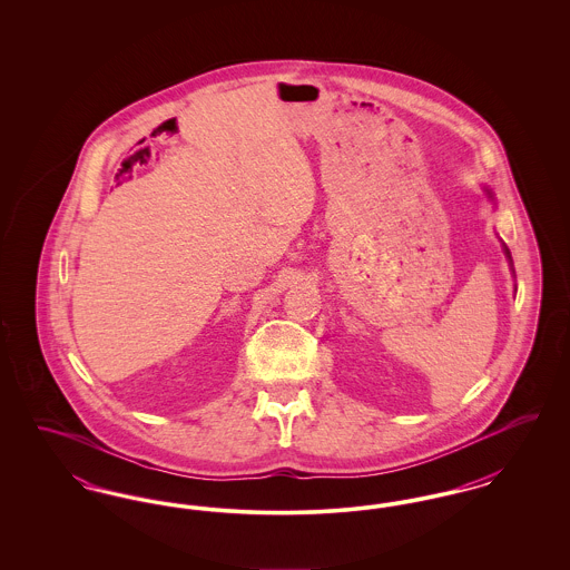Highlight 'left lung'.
I'll use <instances>...</instances> for the list:
<instances>
[{
	"label": "left lung",
	"instance_id": "8db88e82",
	"mask_svg": "<svg viewBox=\"0 0 570 570\" xmlns=\"http://www.w3.org/2000/svg\"><path fill=\"white\" fill-rule=\"evenodd\" d=\"M485 191H488L489 198H493V194H491V190H485ZM504 254H507V258H509V261H511V252H509V247H507V245H504ZM511 263H513V261H511Z\"/></svg>",
	"mask_w": 570,
	"mask_h": 570
}]
</instances>
